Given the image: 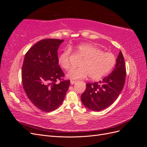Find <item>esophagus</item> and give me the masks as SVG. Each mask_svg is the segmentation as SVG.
<instances>
[{
    "mask_svg": "<svg viewBox=\"0 0 147 147\" xmlns=\"http://www.w3.org/2000/svg\"><path fill=\"white\" fill-rule=\"evenodd\" d=\"M75 83H76V81H74V80H71V81H70V84H75Z\"/></svg>",
    "mask_w": 147,
    "mask_h": 147,
    "instance_id": "esophagus-1",
    "label": "esophagus"
}]
</instances>
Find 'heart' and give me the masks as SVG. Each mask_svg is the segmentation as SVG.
<instances>
[{
	"mask_svg": "<svg viewBox=\"0 0 147 147\" xmlns=\"http://www.w3.org/2000/svg\"><path fill=\"white\" fill-rule=\"evenodd\" d=\"M75 51L83 59L80 68L70 70L66 76L69 79H84L89 76L96 80L107 75L116 63V57L111 53L104 52L101 49L91 44H82L75 48ZM71 50L66 48L61 53L59 64L64 70L70 67Z\"/></svg>",
	"mask_w": 147,
	"mask_h": 147,
	"instance_id": "obj_1",
	"label": "heart"
}]
</instances>
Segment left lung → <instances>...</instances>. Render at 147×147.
<instances>
[{"label":"left lung","instance_id":"8db88e82","mask_svg":"<svg viewBox=\"0 0 147 147\" xmlns=\"http://www.w3.org/2000/svg\"><path fill=\"white\" fill-rule=\"evenodd\" d=\"M126 66L120 51L116 66L102 81L86 84V88L81 96L83 105L92 111L99 112L110 106L117 100L125 83Z\"/></svg>","mask_w":147,"mask_h":147}]
</instances>
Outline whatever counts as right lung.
<instances>
[{"mask_svg":"<svg viewBox=\"0 0 147 147\" xmlns=\"http://www.w3.org/2000/svg\"><path fill=\"white\" fill-rule=\"evenodd\" d=\"M64 40L44 39L26 53L22 66V82L30 102L42 112H50L64 101L70 80L58 65L57 50ZM60 80L59 84H56Z\"/></svg>","mask_w":147,"mask_h":147,"instance_id":"obj_1","label":"right lung"}]
</instances>
